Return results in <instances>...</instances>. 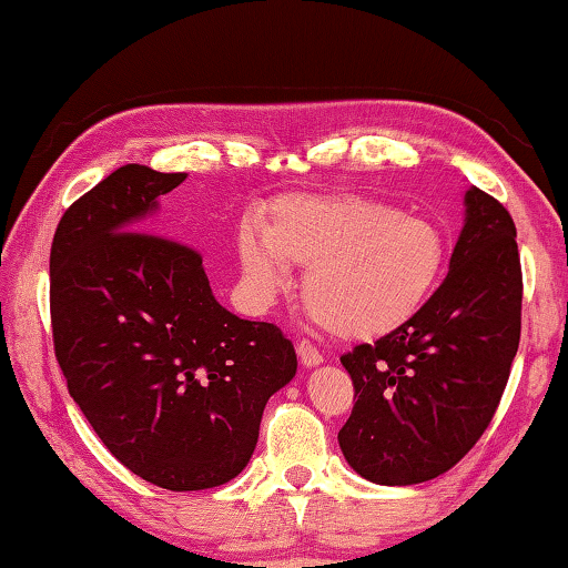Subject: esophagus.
Masks as SVG:
<instances>
[{
    "instance_id": "obj_1",
    "label": "esophagus",
    "mask_w": 568,
    "mask_h": 568,
    "mask_svg": "<svg viewBox=\"0 0 568 568\" xmlns=\"http://www.w3.org/2000/svg\"><path fill=\"white\" fill-rule=\"evenodd\" d=\"M297 358H301L305 368H313V365L323 363V353L318 351V345H315L313 341L303 338L301 343H297Z\"/></svg>"
}]
</instances>
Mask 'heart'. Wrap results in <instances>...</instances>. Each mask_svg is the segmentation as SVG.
I'll return each instance as SVG.
<instances>
[{"label":"heart","instance_id":"obj_1","mask_svg":"<svg viewBox=\"0 0 568 568\" xmlns=\"http://www.w3.org/2000/svg\"><path fill=\"white\" fill-rule=\"evenodd\" d=\"M240 265L261 293L305 267L311 318L345 341H376L416 318L436 293L448 240L434 220L361 192H303L273 200L261 230H237Z\"/></svg>","mask_w":568,"mask_h":568}]
</instances>
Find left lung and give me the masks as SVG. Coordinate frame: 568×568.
Here are the masks:
<instances>
[{"label": "left lung", "mask_w": 568, "mask_h": 568, "mask_svg": "<svg viewBox=\"0 0 568 568\" xmlns=\"http://www.w3.org/2000/svg\"><path fill=\"white\" fill-rule=\"evenodd\" d=\"M521 257L508 210L466 192L450 271L406 328L341 355L355 403L338 434L355 474L423 484L464 458L491 423L521 338Z\"/></svg>", "instance_id": "8db88e82"}]
</instances>
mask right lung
<instances>
[{"label": "right lung", "instance_id": "obj_1", "mask_svg": "<svg viewBox=\"0 0 568 568\" xmlns=\"http://www.w3.org/2000/svg\"><path fill=\"white\" fill-rule=\"evenodd\" d=\"M185 178L114 170L67 207L50 253L52 341L70 396L122 466L168 491L235 478L267 398L297 368L277 325L215 301L195 247L140 230Z\"/></svg>", "mask_w": 568, "mask_h": 568}]
</instances>
